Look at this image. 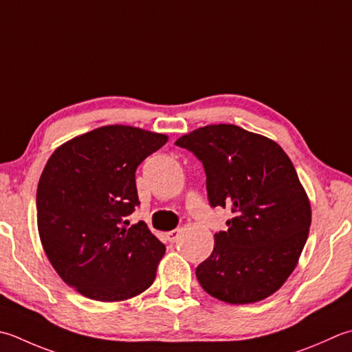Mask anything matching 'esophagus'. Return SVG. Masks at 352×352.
Listing matches in <instances>:
<instances>
[{
  "mask_svg": "<svg viewBox=\"0 0 352 352\" xmlns=\"http://www.w3.org/2000/svg\"><path fill=\"white\" fill-rule=\"evenodd\" d=\"M180 238V230L175 229V230H170L166 233V239L169 241V243H177V239Z\"/></svg>",
  "mask_w": 352,
  "mask_h": 352,
  "instance_id": "1",
  "label": "esophagus"
}]
</instances>
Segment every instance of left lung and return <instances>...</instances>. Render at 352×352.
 <instances>
[{
  "label": "left lung",
  "instance_id": "8db88e82",
  "mask_svg": "<svg viewBox=\"0 0 352 352\" xmlns=\"http://www.w3.org/2000/svg\"><path fill=\"white\" fill-rule=\"evenodd\" d=\"M177 146L203 163L212 208L233 218L215 233L210 256L197 267L213 298L243 305L284 285L298 264L311 224L309 199L276 142L236 125H209L180 137Z\"/></svg>",
  "mask_w": 352,
  "mask_h": 352
}]
</instances>
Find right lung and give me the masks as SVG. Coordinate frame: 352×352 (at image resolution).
Returning a JSON list of instances; mask_svg holds the SVG:
<instances>
[{"instance_id": "obj_1", "label": "right lung", "mask_w": 352, "mask_h": 352, "mask_svg": "<svg viewBox=\"0 0 352 352\" xmlns=\"http://www.w3.org/2000/svg\"><path fill=\"white\" fill-rule=\"evenodd\" d=\"M168 135L108 125L68 140L48 158L36 190L44 252L67 285L85 298L119 302L153 285L166 247L144 221L135 169Z\"/></svg>"}]
</instances>
